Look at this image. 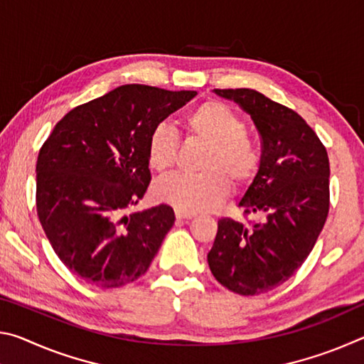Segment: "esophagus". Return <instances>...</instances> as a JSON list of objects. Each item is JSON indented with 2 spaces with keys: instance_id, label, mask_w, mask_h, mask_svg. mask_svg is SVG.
Masks as SVG:
<instances>
[{
  "instance_id": "1",
  "label": "esophagus",
  "mask_w": 364,
  "mask_h": 364,
  "mask_svg": "<svg viewBox=\"0 0 364 364\" xmlns=\"http://www.w3.org/2000/svg\"><path fill=\"white\" fill-rule=\"evenodd\" d=\"M175 215H176L178 220H191V218H194V213L183 212V210H175Z\"/></svg>"
}]
</instances>
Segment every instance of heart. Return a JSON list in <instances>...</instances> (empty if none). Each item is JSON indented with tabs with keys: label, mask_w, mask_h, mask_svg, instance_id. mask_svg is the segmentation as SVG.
I'll return each instance as SVG.
<instances>
[{
	"label": "heart",
	"mask_w": 364,
	"mask_h": 364,
	"mask_svg": "<svg viewBox=\"0 0 364 364\" xmlns=\"http://www.w3.org/2000/svg\"><path fill=\"white\" fill-rule=\"evenodd\" d=\"M188 139L207 144L199 175H173L154 184V196L178 210L196 213L212 210L234 186L254 180L262 157L249 138L245 122L226 104L208 101L196 107L183 122ZM180 138L167 123L152 128L147 139V162L157 173L175 167Z\"/></svg>",
	"instance_id": "1"
}]
</instances>
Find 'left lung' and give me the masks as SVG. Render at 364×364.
Segmentation results:
<instances>
[{
  "mask_svg": "<svg viewBox=\"0 0 364 364\" xmlns=\"http://www.w3.org/2000/svg\"><path fill=\"white\" fill-rule=\"evenodd\" d=\"M254 120L262 162L239 207L262 221L218 220L208 267L221 286L241 295L286 282L310 255L329 212V159L301 117L255 90H213Z\"/></svg>",
  "mask_w": 364,
  "mask_h": 364,
  "instance_id": "left-lung-1",
  "label": "left lung"
}]
</instances>
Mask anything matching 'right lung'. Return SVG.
<instances>
[{"label":"right lung","mask_w":364,"mask_h":364,"mask_svg":"<svg viewBox=\"0 0 364 364\" xmlns=\"http://www.w3.org/2000/svg\"><path fill=\"white\" fill-rule=\"evenodd\" d=\"M196 95L119 86L72 109L40 149V223L60 262L88 284L114 289L136 281L173 226L170 205L128 210L149 186L152 128Z\"/></svg>","instance_id":"obj_1"}]
</instances>
